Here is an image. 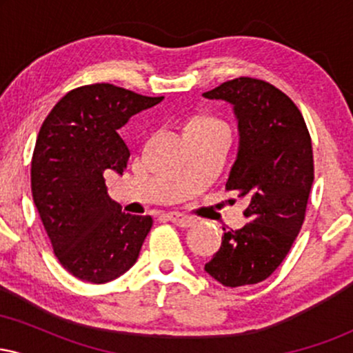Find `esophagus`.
I'll list each match as a JSON object with an SVG mask.
<instances>
[{
	"label": "esophagus",
	"instance_id": "1",
	"mask_svg": "<svg viewBox=\"0 0 353 353\" xmlns=\"http://www.w3.org/2000/svg\"><path fill=\"white\" fill-rule=\"evenodd\" d=\"M169 221H171L172 224L179 225V228H190V225H194L196 219H194L192 216H188V214L171 212L169 214Z\"/></svg>",
	"mask_w": 353,
	"mask_h": 353
}]
</instances>
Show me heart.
Listing matches in <instances>:
<instances>
[{
  "instance_id": "obj_1",
  "label": "heart",
  "mask_w": 353,
  "mask_h": 353,
  "mask_svg": "<svg viewBox=\"0 0 353 353\" xmlns=\"http://www.w3.org/2000/svg\"><path fill=\"white\" fill-rule=\"evenodd\" d=\"M190 124H217V121L205 119V117H196V119L190 121ZM190 124H189V125H190Z\"/></svg>"
}]
</instances>
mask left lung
Returning a JSON list of instances; mask_svg holds the SVG:
<instances>
[{"mask_svg": "<svg viewBox=\"0 0 353 353\" xmlns=\"http://www.w3.org/2000/svg\"><path fill=\"white\" fill-rule=\"evenodd\" d=\"M202 96L232 106L239 148L225 189L249 202V222L224 232L204 270L225 287L259 283L282 264L303 224L314 182L310 134L292 99L265 81L237 78Z\"/></svg>", "mask_w": 353, "mask_h": 353, "instance_id": "8db88e82", "label": "left lung"}]
</instances>
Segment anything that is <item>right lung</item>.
I'll return each instance as SVG.
<instances>
[{
    "label": "right lung",
    "instance_id": "1",
    "mask_svg": "<svg viewBox=\"0 0 353 353\" xmlns=\"http://www.w3.org/2000/svg\"><path fill=\"white\" fill-rule=\"evenodd\" d=\"M164 98L98 83L68 92L39 129L31 161L33 201L61 265L92 283L128 272L152 228L108 194L104 176L131 156L119 129Z\"/></svg>",
    "mask_w": 353,
    "mask_h": 353
}]
</instances>
